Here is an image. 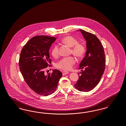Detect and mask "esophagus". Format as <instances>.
<instances>
[{
  "label": "esophagus",
  "instance_id": "34e87169",
  "mask_svg": "<svg viewBox=\"0 0 126 126\" xmlns=\"http://www.w3.org/2000/svg\"><path fill=\"white\" fill-rule=\"evenodd\" d=\"M69 73L68 72H66V71H62V74H63V76H65V75H67V74H68Z\"/></svg>",
  "mask_w": 126,
  "mask_h": 126
}]
</instances>
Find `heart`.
<instances>
[{
	"label": "heart",
	"mask_w": 126,
	"mask_h": 126,
	"mask_svg": "<svg viewBox=\"0 0 126 126\" xmlns=\"http://www.w3.org/2000/svg\"><path fill=\"white\" fill-rule=\"evenodd\" d=\"M61 42L71 48V53L79 59L82 58L86 52V47L83 43L78 42V40L72 36H66L64 37ZM51 55L57 58L59 55V46L55 45L51 50ZM76 62L75 58L73 57H69L62 59L56 64V67L64 71H69Z\"/></svg>",
	"instance_id": "b5f03b06"
}]
</instances>
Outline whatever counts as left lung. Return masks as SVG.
Returning a JSON list of instances; mask_svg holds the SVG:
<instances>
[{"instance_id":"8db88e82","label":"left lung","mask_w":126,"mask_h":126,"mask_svg":"<svg viewBox=\"0 0 126 126\" xmlns=\"http://www.w3.org/2000/svg\"><path fill=\"white\" fill-rule=\"evenodd\" d=\"M79 31L86 41L87 50L79 65V69L82 71L80 72L81 76L74 86L80 91L87 92L94 89L100 82L105 70L106 59L104 48L99 39L90 32Z\"/></svg>"}]
</instances>
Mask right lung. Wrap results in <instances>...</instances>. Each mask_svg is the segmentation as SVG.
Returning <instances> with one entry per match:
<instances>
[{
    "label": "right lung",
    "instance_id": "1",
    "mask_svg": "<svg viewBox=\"0 0 126 126\" xmlns=\"http://www.w3.org/2000/svg\"><path fill=\"white\" fill-rule=\"evenodd\" d=\"M56 40L55 37L45 35L33 37L25 44L20 53L19 66L24 81L32 90L41 95L53 93L62 76L57 69L47 75L44 71L51 62L49 50Z\"/></svg>",
    "mask_w": 126,
    "mask_h": 126
}]
</instances>
